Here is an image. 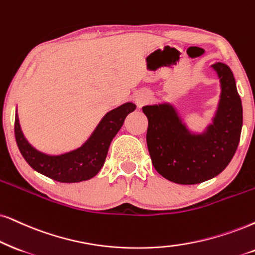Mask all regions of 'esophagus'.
I'll list each match as a JSON object with an SVG mask.
<instances>
[{"mask_svg":"<svg viewBox=\"0 0 255 255\" xmlns=\"http://www.w3.org/2000/svg\"><path fill=\"white\" fill-rule=\"evenodd\" d=\"M148 100H149V95L146 94V93H138V94H136V96H135V102H136L138 107L143 106Z\"/></svg>","mask_w":255,"mask_h":255,"instance_id":"obj_1","label":"esophagus"}]
</instances>
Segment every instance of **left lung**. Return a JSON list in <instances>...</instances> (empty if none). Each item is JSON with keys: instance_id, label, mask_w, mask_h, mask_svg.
Segmentation results:
<instances>
[{"instance_id": "8db88e82", "label": "left lung", "mask_w": 255, "mask_h": 255, "mask_svg": "<svg viewBox=\"0 0 255 255\" xmlns=\"http://www.w3.org/2000/svg\"><path fill=\"white\" fill-rule=\"evenodd\" d=\"M211 68L220 82V99L212 122L193 130L173 102L147 105V146L154 168L180 185H195L220 174L233 159L243 128V105L227 64Z\"/></svg>"}]
</instances>
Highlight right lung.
Masks as SVG:
<instances>
[{
	"mask_svg": "<svg viewBox=\"0 0 255 255\" xmlns=\"http://www.w3.org/2000/svg\"><path fill=\"white\" fill-rule=\"evenodd\" d=\"M135 108L136 106L129 101L107 112L81 146L60 154L44 153L29 142L22 131L16 108V143L28 165L42 175L66 183L86 181L94 178L102 168L112 140Z\"/></svg>",
	"mask_w": 255,
	"mask_h": 255,
	"instance_id": "right-lung-1",
	"label": "right lung"
}]
</instances>
